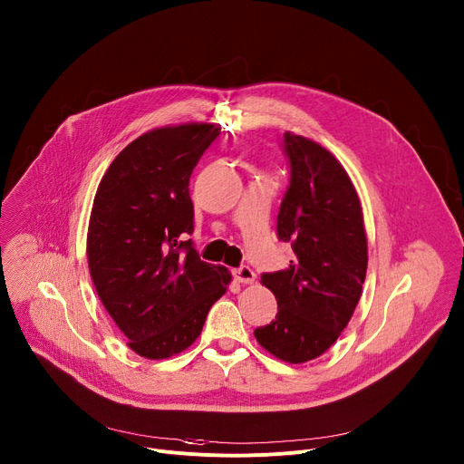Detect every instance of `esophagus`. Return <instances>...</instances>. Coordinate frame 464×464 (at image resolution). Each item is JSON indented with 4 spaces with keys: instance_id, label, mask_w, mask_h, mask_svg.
Instances as JSON below:
<instances>
[{
    "instance_id": "obj_1",
    "label": "esophagus",
    "mask_w": 464,
    "mask_h": 464,
    "mask_svg": "<svg viewBox=\"0 0 464 464\" xmlns=\"http://www.w3.org/2000/svg\"><path fill=\"white\" fill-rule=\"evenodd\" d=\"M233 276H235V279L238 281V283H242V285H251L256 281V274H254V270H251L249 266H240V268H237L235 272H233Z\"/></svg>"
}]
</instances>
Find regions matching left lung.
<instances>
[{"mask_svg":"<svg viewBox=\"0 0 464 464\" xmlns=\"http://www.w3.org/2000/svg\"><path fill=\"white\" fill-rule=\"evenodd\" d=\"M290 187L277 215V237L294 259L286 270L263 274L277 314L254 331L279 361L302 364L325 353L348 325L362 292L368 242L359 194L329 150L286 131Z\"/></svg>","mask_w":464,"mask_h":464,"instance_id":"1","label":"left lung"}]
</instances>
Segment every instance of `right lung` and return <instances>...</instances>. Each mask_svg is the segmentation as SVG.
I'll use <instances>...</instances> for the list:
<instances>
[{"label":"right lung","instance_id":"1","mask_svg":"<svg viewBox=\"0 0 464 464\" xmlns=\"http://www.w3.org/2000/svg\"><path fill=\"white\" fill-rule=\"evenodd\" d=\"M220 133L188 121L151 130L125 146L100 181L87 233L98 296L140 357L159 361L187 350L220 300L231 274L199 259L188 181Z\"/></svg>","mask_w":464,"mask_h":464}]
</instances>
